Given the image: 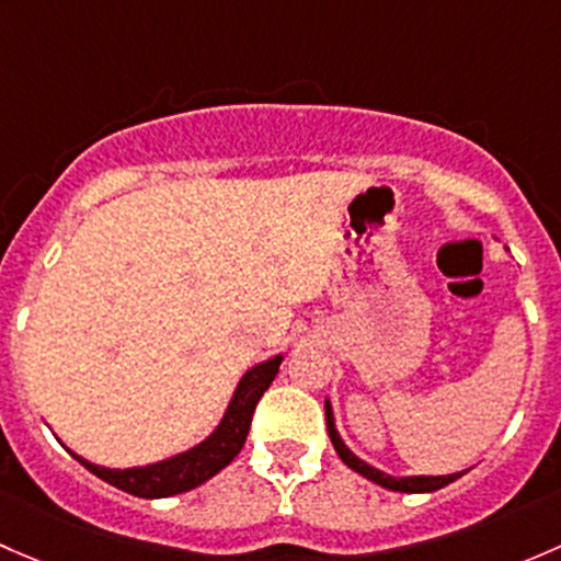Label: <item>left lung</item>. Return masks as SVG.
<instances>
[{
  "label": "left lung",
  "instance_id": "8db88e82",
  "mask_svg": "<svg viewBox=\"0 0 561 561\" xmlns=\"http://www.w3.org/2000/svg\"><path fill=\"white\" fill-rule=\"evenodd\" d=\"M323 408H327V430H329V440H332L334 451H337L340 459H343L345 465L351 467V470H356V472H359V476H365L367 481L378 483V486L391 489V492L424 494V492H437V489L448 486V483H454L456 478H461L467 472L465 470V472H451V476H408V478H394V476H389V472L375 470V467H369L367 461H362L359 456L351 451V448L343 443V437L337 435V430H334V415H332V405H329V400L323 402Z\"/></svg>",
  "mask_w": 561,
  "mask_h": 561
}]
</instances>
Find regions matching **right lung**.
<instances>
[{"label": "right lung", "mask_w": 561, "mask_h": 561, "mask_svg": "<svg viewBox=\"0 0 561 561\" xmlns=\"http://www.w3.org/2000/svg\"><path fill=\"white\" fill-rule=\"evenodd\" d=\"M280 362L283 356L278 354L273 356V359L248 369V373L240 378L238 389H234L232 402H229L221 424L213 430L210 437H205L199 446L188 448V451L170 456V459L164 461H156V465L126 467V470H110V467L91 465V461H85L83 456L72 451L69 454H72L85 470L94 472L96 478H102V481H107L110 486L121 489V492L126 494L146 496V500H159V496L192 492V489L202 486L205 481H210L216 472H221L224 467L240 454V448L245 446L253 410H256V402L262 400V394L270 389L275 375H278Z\"/></svg>", "instance_id": "obj_1"}]
</instances>
